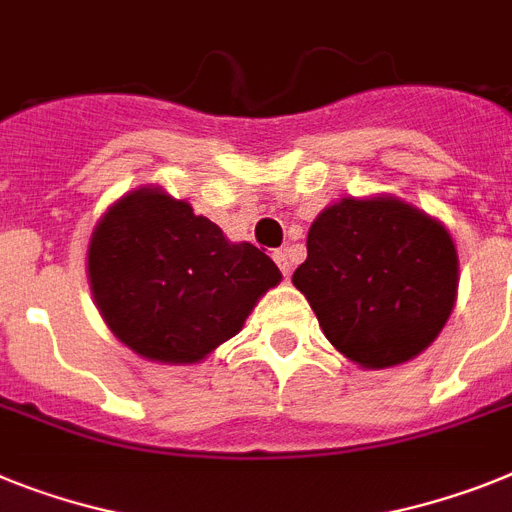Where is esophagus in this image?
<instances>
[{
    "mask_svg": "<svg viewBox=\"0 0 512 512\" xmlns=\"http://www.w3.org/2000/svg\"><path fill=\"white\" fill-rule=\"evenodd\" d=\"M273 260L278 263V268H281L283 276L289 278L291 276V260H289V255H286V249H276V252H273Z\"/></svg>",
    "mask_w": 512,
    "mask_h": 512,
    "instance_id": "esophagus-1",
    "label": "esophagus"
}]
</instances>
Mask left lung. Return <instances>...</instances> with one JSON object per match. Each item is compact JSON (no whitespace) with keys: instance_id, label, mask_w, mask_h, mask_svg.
<instances>
[{"instance_id":"8db88e82","label":"left lung","mask_w":512,"mask_h":512,"mask_svg":"<svg viewBox=\"0 0 512 512\" xmlns=\"http://www.w3.org/2000/svg\"><path fill=\"white\" fill-rule=\"evenodd\" d=\"M320 328L364 369L395 367L440 336L458 294V252L437 218L398 197H343L307 234L294 270Z\"/></svg>"}]
</instances>
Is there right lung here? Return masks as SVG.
Wrapping results in <instances>:
<instances>
[{"instance_id":"add662e5","label":"right lung","mask_w":512,"mask_h":512,"mask_svg":"<svg viewBox=\"0 0 512 512\" xmlns=\"http://www.w3.org/2000/svg\"><path fill=\"white\" fill-rule=\"evenodd\" d=\"M88 281L111 333L161 364L203 362L281 283L276 263L161 187H137L96 223Z\"/></svg>"}]
</instances>
